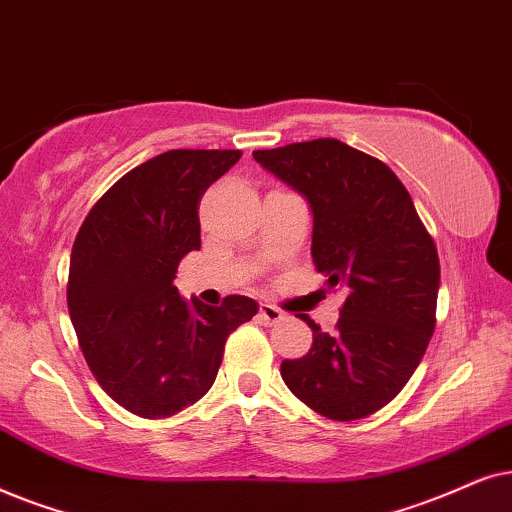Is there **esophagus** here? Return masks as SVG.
Returning a JSON list of instances; mask_svg holds the SVG:
<instances>
[{"instance_id":"1","label":"esophagus","mask_w":512,"mask_h":512,"mask_svg":"<svg viewBox=\"0 0 512 512\" xmlns=\"http://www.w3.org/2000/svg\"><path fill=\"white\" fill-rule=\"evenodd\" d=\"M257 316H260L264 325H274L283 318V311L274 304H260V313H257Z\"/></svg>"}]
</instances>
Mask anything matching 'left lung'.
Returning a JSON list of instances; mask_svg holds the SVG:
<instances>
[{"instance_id": "1", "label": "left lung", "mask_w": 512, "mask_h": 512, "mask_svg": "<svg viewBox=\"0 0 512 512\" xmlns=\"http://www.w3.org/2000/svg\"><path fill=\"white\" fill-rule=\"evenodd\" d=\"M252 156L311 203L313 264L330 288L346 290L332 335L299 313L313 344L306 356L283 360L281 377L327 419L370 417L403 391L431 342L438 248L398 175L342 140Z\"/></svg>"}]
</instances>
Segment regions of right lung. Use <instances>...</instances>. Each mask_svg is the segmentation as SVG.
<instances>
[{"label":"right lung","mask_w":512,"mask_h":512,"mask_svg":"<svg viewBox=\"0 0 512 512\" xmlns=\"http://www.w3.org/2000/svg\"><path fill=\"white\" fill-rule=\"evenodd\" d=\"M241 159L238 149H170L128 170L95 201L72 245L67 309L93 377L114 403L166 419L199 403L224 344L257 313L180 297L177 264L201 248L199 203Z\"/></svg>","instance_id":"obj_1"}]
</instances>
